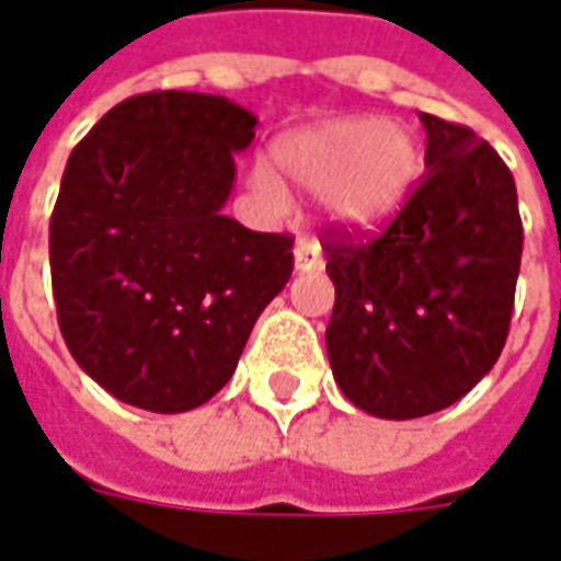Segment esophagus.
Masks as SVG:
<instances>
[{
    "mask_svg": "<svg viewBox=\"0 0 561 561\" xmlns=\"http://www.w3.org/2000/svg\"><path fill=\"white\" fill-rule=\"evenodd\" d=\"M293 265L299 274H311L323 268V250L311 238H299L296 250H293Z\"/></svg>",
    "mask_w": 561,
    "mask_h": 561,
    "instance_id": "obj_1",
    "label": "esophagus"
}]
</instances>
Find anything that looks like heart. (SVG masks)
Instances as JSON below:
<instances>
[{
	"label": "heart",
	"instance_id": "heart-1",
	"mask_svg": "<svg viewBox=\"0 0 561 561\" xmlns=\"http://www.w3.org/2000/svg\"><path fill=\"white\" fill-rule=\"evenodd\" d=\"M274 172L323 196L329 224L347 236H375L399 217L423 178V141L404 123L335 117L284 135L272 147ZM265 202L284 205L287 190L268 172L253 174Z\"/></svg>",
	"mask_w": 561,
	"mask_h": 561
}]
</instances>
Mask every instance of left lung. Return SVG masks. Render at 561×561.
Here are the masks:
<instances>
[{"label": "left lung", "mask_w": 561, "mask_h": 561, "mask_svg": "<svg viewBox=\"0 0 561 561\" xmlns=\"http://www.w3.org/2000/svg\"><path fill=\"white\" fill-rule=\"evenodd\" d=\"M426 174L380 238L329 236L325 353L347 399L380 420L450 408L499 359L523 224L514 174L468 126L420 114Z\"/></svg>", "instance_id": "obj_1"}]
</instances>
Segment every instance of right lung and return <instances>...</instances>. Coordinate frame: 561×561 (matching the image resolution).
<instances>
[{
  "label": "right lung",
  "mask_w": 561,
  "mask_h": 561,
  "mask_svg": "<svg viewBox=\"0 0 561 561\" xmlns=\"http://www.w3.org/2000/svg\"><path fill=\"white\" fill-rule=\"evenodd\" d=\"M256 114L186 90L114 105L71 150L50 280L66 347L114 399L184 414L236 371L293 274V238L226 217Z\"/></svg>",
  "instance_id": "1"
}]
</instances>
